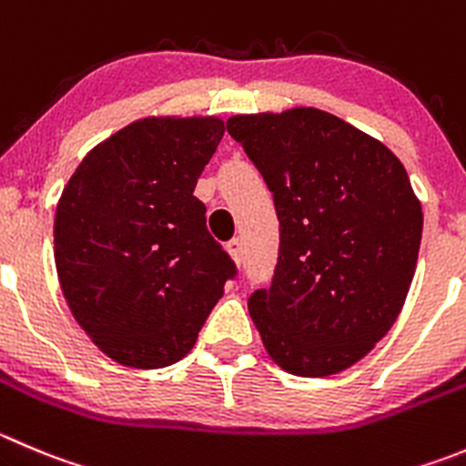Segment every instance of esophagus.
Here are the masks:
<instances>
[{
    "instance_id": "esophagus-1",
    "label": "esophagus",
    "mask_w": 466,
    "mask_h": 466,
    "mask_svg": "<svg viewBox=\"0 0 466 466\" xmlns=\"http://www.w3.org/2000/svg\"><path fill=\"white\" fill-rule=\"evenodd\" d=\"M225 248H228L229 257H232L237 264H241V259H243V241H241V238H232V241H229Z\"/></svg>"
}]
</instances>
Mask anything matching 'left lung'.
Wrapping results in <instances>:
<instances>
[{"mask_svg":"<svg viewBox=\"0 0 466 466\" xmlns=\"http://www.w3.org/2000/svg\"><path fill=\"white\" fill-rule=\"evenodd\" d=\"M273 191L279 252L248 311L266 353L302 378L346 371L390 332L417 268L423 211L399 157L314 106L228 120Z\"/></svg>","mask_w":466,"mask_h":466,"instance_id":"left-lung-1","label":"left lung"}]
</instances>
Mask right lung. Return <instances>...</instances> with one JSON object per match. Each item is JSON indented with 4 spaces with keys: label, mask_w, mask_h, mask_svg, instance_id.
I'll list each match as a JSON object with an SVG mask.
<instances>
[{
    "label": "right lung",
    "mask_w": 466,
    "mask_h": 466,
    "mask_svg": "<svg viewBox=\"0 0 466 466\" xmlns=\"http://www.w3.org/2000/svg\"><path fill=\"white\" fill-rule=\"evenodd\" d=\"M223 134L216 116L141 118L95 146L58 198V282L113 362H179L237 273L193 196Z\"/></svg>",
    "instance_id": "add662e5"
}]
</instances>
